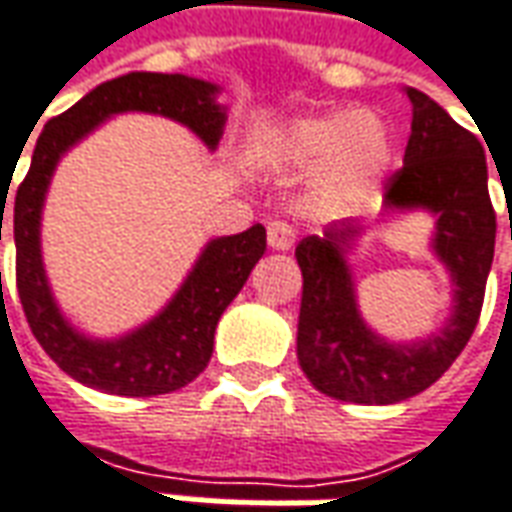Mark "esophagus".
I'll use <instances>...</instances> for the list:
<instances>
[{
  "label": "esophagus",
  "instance_id": "1",
  "mask_svg": "<svg viewBox=\"0 0 512 512\" xmlns=\"http://www.w3.org/2000/svg\"><path fill=\"white\" fill-rule=\"evenodd\" d=\"M266 241H269V249H274V252H288L294 246V229L288 227L285 221H271L269 229H266Z\"/></svg>",
  "mask_w": 512,
  "mask_h": 512
}]
</instances>
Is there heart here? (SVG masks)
<instances>
[{"label":"heart","instance_id":"heart-1","mask_svg":"<svg viewBox=\"0 0 512 512\" xmlns=\"http://www.w3.org/2000/svg\"><path fill=\"white\" fill-rule=\"evenodd\" d=\"M260 148L277 168L314 170L311 198L333 215L367 210L395 159L389 125L375 111L328 109L288 117L263 134Z\"/></svg>","mask_w":512,"mask_h":512}]
</instances>
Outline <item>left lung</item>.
Listing matches in <instances>:
<instances>
[{
    "instance_id": "1",
    "label": "left lung",
    "mask_w": 512,
    "mask_h": 512,
    "mask_svg": "<svg viewBox=\"0 0 512 512\" xmlns=\"http://www.w3.org/2000/svg\"><path fill=\"white\" fill-rule=\"evenodd\" d=\"M403 92L412 103V134L403 168L387 184L384 212H429L434 218L429 246L451 277L446 322L415 342H392L364 322L347 263L364 235L356 221H333L322 235H308L297 246L302 373L322 395L361 406L406 401L454 364L479 322L496 243L482 142L429 95L412 86Z\"/></svg>"
}]
</instances>
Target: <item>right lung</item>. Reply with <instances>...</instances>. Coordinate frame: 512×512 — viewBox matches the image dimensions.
I'll return each instance as SVG.
<instances>
[{"label":"right lung","mask_w":512,"mask_h":512,"mask_svg":"<svg viewBox=\"0 0 512 512\" xmlns=\"http://www.w3.org/2000/svg\"><path fill=\"white\" fill-rule=\"evenodd\" d=\"M218 95V83L190 75L128 72L100 83L72 109L44 125L38 137L30 170L16 190L13 204L16 285L38 344L83 387L125 398H154L196 381L198 373H204L210 364L218 319L266 252V229L255 224L238 235L207 241L179 291L159 314L123 336L100 339L66 319L47 280L41 255V215L52 173L81 139L111 117L128 111L168 117L190 128L215 151L227 125V106L218 103Z\"/></svg>","instance_id":"1"}]
</instances>
